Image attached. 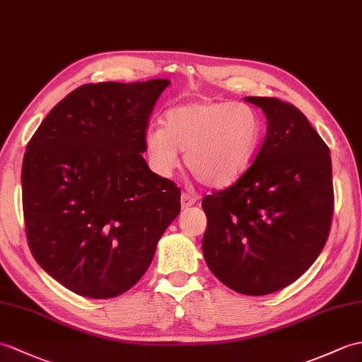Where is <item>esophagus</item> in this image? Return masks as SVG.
<instances>
[{
    "instance_id": "34e87169",
    "label": "esophagus",
    "mask_w": 362,
    "mask_h": 362,
    "mask_svg": "<svg viewBox=\"0 0 362 362\" xmlns=\"http://www.w3.org/2000/svg\"><path fill=\"white\" fill-rule=\"evenodd\" d=\"M180 202H182V208H189L196 204V197L188 194V192H183L180 197Z\"/></svg>"
}]
</instances>
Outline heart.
Wrapping results in <instances>:
<instances>
[{"label":"heart","instance_id":"b5f03b06","mask_svg":"<svg viewBox=\"0 0 362 362\" xmlns=\"http://www.w3.org/2000/svg\"><path fill=\"white\" fill-rule=\"evenodd\" d=\"M262 141V123L253 107L225 100H202L170 107L165 124H151L145 148L154 170L170 175L180 163L211 188L236 182L253 163Z\"/></svg>","mask_w":362,"mask_h":362}]
</instances>
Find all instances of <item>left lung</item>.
<instances>
[{
	"instance_id": "1",
	"label": "left lung",
	"mask_w": 362,
	"mask_h": 362,
	"mask_svg": "<svg viewBox=\"0 0 362 362\" xmlns=\"http://www.w3.org/2000/svg\"><path fill=\"white\" fill-rule=\"evenodd\" d=\"M267 115L253 163L231 187L202 200L206 265L248 296L282 290L304 274L329 239L333 180L329 146L296 106L247 97Z\"/></svg>"
}]
</instances>
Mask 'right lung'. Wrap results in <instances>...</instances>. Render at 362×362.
<instances>
[{"label": "right lung", "mask_w": 362, "mask_h": 362, "mask_svg": "<svg viewBox=\"0 0 362 362\" xmlns=\"http://www.w3.org/2000/svg\"><path fill=\"white\" fill-rule=\"evenodd\" d=\"M170 80L89 83L38 126L23 160V213L32 256L80 296L134 287L180 213V189L149 170L145 132Z\"/></svg>", "instance_id": "right-lung-1"}]
</instances>
